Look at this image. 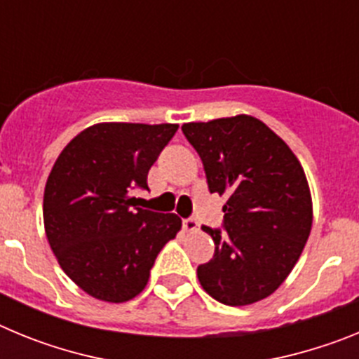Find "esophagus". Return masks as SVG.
Listing matches in <instances>:
<instances>
[{
  "label": "esophagus",
  "mask_w": 359,
  "mask_h": 359,
  "mask_svg": "<svg viewBox=\"0 0 359 359\" xmlns=\"http://www.w3.org/2000/svg\"><path fill=\"white\" fill-rule=\"evenodd\" d=\"M183 228H185V231H198L199 230V223L192 217L185 219V221H183Z\"/></svg>",
  "instance_id": "1"
}]
</instances>
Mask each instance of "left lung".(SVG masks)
<instances>
[{"label": "left lung", "instance_id": "left-lung-1", "mask_svg": "<svg viewBox=\"0 0 359 359\" xmlns=\"http://www.w3.org/2000/svg\"><path fill=\"white\" fill-rule=\"evenodd\" d=\"M210 192L228 196L214 259L198 268L203 290L224 306H250L286 280L313 226V199L302 165L262 120L236 115L189 122Z\"/></svg>", "mask_w": 359, "mask_h": 359}]
</instances>
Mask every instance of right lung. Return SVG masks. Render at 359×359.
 <instances>
[{"instance_id":"1","label":"right lung","mask_w":359,"mask_h":359,"mask_svg":"<svg viewBox=\"0 0 359 359\" xmlns=\"http://www.w3.org/2000/svg\"><path fill=\"white\" fill-rule=\"evenodd\" d=\"M177 123L100 122L79 133L46 180L43 221L57 262L84 293L122 304L147 286L165 244L182 230L176 214L136 208L131 192Z\"/></svg>"}]
</instances>
